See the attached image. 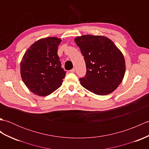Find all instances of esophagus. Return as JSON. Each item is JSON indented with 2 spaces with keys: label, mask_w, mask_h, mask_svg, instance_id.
<instances>
[{
  "label": "esophagus",
  "mask_w": 149,
  "mask_h": 149,
  "mask_svg": "<svg viewBox=\"0 0 149 149\" xmlns=\"http://www.w3.org/2000/svg\"><path fill=\"white\" fill-rule=\"evenodd\" d=\"M70 72H72V73H74L75 72V69L74 68H72V70H70Z\"/></svg>",
  "instance_id": "34e87169"
}]
</instances>
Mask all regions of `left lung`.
<instances>
[{
  "label": "left lung",
  "mask_w": 149,
  "mask_h": 149,
  "mask_svg": "<svg viewBox=\"0 0 149 149\" xmlns=\"http://www.w3.org/2000/svg\"><path fill=\"white\" fill-rule=\"evenodd\" d=\"M75 42L84 56L86 75L79 81L84 88L99 95L112 93L125 72L123 56L111 40L102 36L77 37Z\"/></svg>",
  "instance_id": "1"
}]
</instances>
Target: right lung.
I'll use <instances>...</instances> for the list:
<instances>
[{
	"label": "right lung",
	"mask_w": 149,
	"mask_h": 149,
	"mask_svg": "<svg viewBox=\"0 0 149 149\" xmlns=\"http://www.w3.org/2000/svg\"><path fill=\"white\" fill-rule=\"evenodd\" d=\"M61 40L49 37L38 40L22 59L20 73L24 83L33 93L47 96L61 86L66 72L61 68L58 48Z\"/></svg>",
	"instance_id": "add662e5"
}]
</instances>
